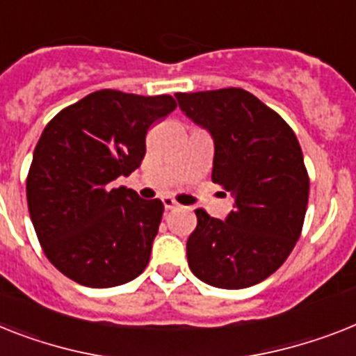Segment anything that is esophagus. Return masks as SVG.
<instances>
[{"instance_id":"obj_1","label":"esophagus","mask_w":356,"mask_h":356,"mask_svg":"<svg viewBox=\"0 0 356 356\" xmlns=\"http://www.w3.org/2000/svg\"><path fill=\"white\" fill-rule=\"evenodd\" d=\"M161 202L165 205V209H176L178 207V202L175 198H171V196H161Z\"/></svg>"}]
</instances>
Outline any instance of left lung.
<instances>
[{
  "mask_svg": "<svg viewBox=\"0 0 356 356\" xmlns=\"http://www.w3.org/2000/svg\"><path fill=\"white\" fill-rule=\"evenodd\" d=\"M181 113L214 142L213 181L233 196L225 220L196 209L187 262L220 289L266 280L300 238L309 178L293 129L243 89L176 94Z\"/></svg>",
  "mask_w": 356,
  "mask_h": 356,
  "instance_id": "obj_1",
  "label": "left lung"
}]
</instances>
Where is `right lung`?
Wrapping results in <instances>:
<instances>
[{
	"mask_svg": "<svg viewBox=\"0 0 356 356\" xmlns=\"http://www.w3.org/2000/svg\"><path fill=\"white\" fill-rule=\"evenodd\" d=\"M175 108L167 94L104 89L60 111L43 129L26 202L47 258L70 280L114 287L147 267L163 204L116 187V180L140 167L147 131Z\"/></svg>",
	"mask_w": 356,
	"mask_h": 356,
	"instance_id": "obj_1",
	"label": "right lung"
}]
</instances>
